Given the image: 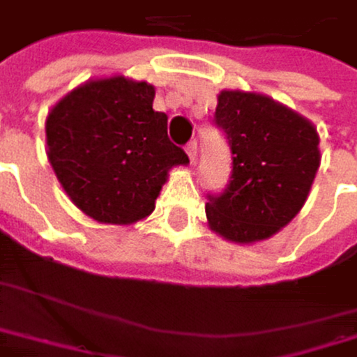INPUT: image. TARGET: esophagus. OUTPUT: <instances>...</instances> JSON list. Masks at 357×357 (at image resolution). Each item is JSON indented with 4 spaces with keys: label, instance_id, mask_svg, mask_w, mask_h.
Listing matches in <instances>:
<instances>
[{
    "label": "esophagus",
    "instance_id": "esophagus-1",
    "mask_svg": "<svg viewBox=\"0 0 357 357\" xmlns=\"http://www.w3.org/2000/svg\"><path fill=\"white\" fill-rule=\"evenodd\" d=\"M186 154H188L190 162H195V160H197V141H190V143L186 145Z\"/></svg>",
    "mask_w": 357,
    "mask_h": 357
}]
</instances>
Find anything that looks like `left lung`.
Here are the masks:
<instances>
[{
	"label": "left lung",
	"instance_id": "1",
	"mask_svg": "<svg viewBox=\"0 0 357 357\" xmlns=\"http://www.w3.org/2000/svg\"><path fill=\"white\" fill-rule=\"evenodd\" d=\"M216 126L227 135L233 171L205 205L210 229L233 244H255L289 225L308 199L321 152L306 117L266 93L222 89Z\"/></svg>",
	"mask_w": 357,
	"mask_h": 357
}]
</instances>
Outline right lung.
<instances>
[{
  "instance_id": "obj_1",
  "label": "right lung",
  "mask_w": 357,
  "mask_h": 357,
  "mask_svg": "<svg viewBox=\"0 0 357 357\" xmlns=\"http://www.w3.org/2000/svg\"><path fill=\"white\" fill-rule=\"evenodd\" d=\"M156 89L124 75L89 79L47 115V156L66 195L102 225H135L156 208L173 167L188 156L167 137Z\"/></svg>"
}]
</instances>
